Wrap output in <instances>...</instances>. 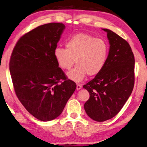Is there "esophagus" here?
I'll return each mask as SVG.
<instances>
[{"instance_id": "1", "label": "esophagus", "mask_w": 147, "mask_h": 147, "mask_svg": "<svg viewBox=\"0 0 147 147\" xmlns=\"http://www.w3.org/2000/svg\"><path fill=\"white\" fill-rule=\"evenodd\" d=\"M82 85H80V84H78H78L76 85V89L77 90H80V89H81L82 88Z\"/></svg>"}]
</instances>
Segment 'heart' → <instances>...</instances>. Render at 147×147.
I'll return each mask as SVG.
<instances>
[{"label": "heart", "mask_w": 147, "mask_h": 147, "mask_svg": "<svg viewBox=\"0 0 147 147\" xmlns=\"http://www.w3.org/2000/svg\"><path fill=\"white\" fill-rule=\"evenodd\" d=\"M65 48H57L54 57L59 67L69 70L76 61V67L69 72L67 76L80 82L88 74L96 76L106 64L109 54V46L105 40L87 34L80 33L70 37Z\"/></svg>", "instance_id": "heart-1"}]
</instances>
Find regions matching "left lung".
<instances>
[{"mask_svg":"<svg viewBox=\"0 0 147 147\" xmlns=\"http://www.w3.org/2000/svg\"><path fill=\"white\" fill-rule=\"evenodd\" d=\"M108 59L103 69L83 86L90 94L84 108L88 116L97 122L114 117L131 96L134 85V57L125 39L109 29Z\"/></svg>","mask_w":147,"mask_h":147,"instance_id":"obj_1","label":"left lung"}]
</instances>
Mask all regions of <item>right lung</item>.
Instances as JSON below:
<instances>
[{
	"label": "right lung",
	"instance_id": "1",
	"mask_svg": "<svg viewBox=\"0 0 147 147\" xmlns=\"http://www.w3.org/2000/svg\"><path fill=\"white\" fill-rule=\"evenodd\" d=\"M65 27L62 23L39 26L20 37L11 56L9 71L16 96L41 121L58 117L76 88L54 57Z\"/></svg>",
	"mask_w": 147,
	"mask_h": 147
}]
</instances>
